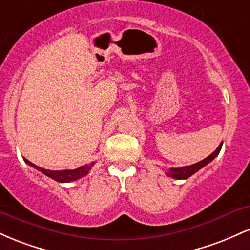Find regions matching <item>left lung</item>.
<instances>
[{
  "label": "left lung",
  "mask_w": 250,
  "mask_h": 250,
  "mask_svg": "<svg viewBox=\"0 0 250 250\" xmlns=\"http://www.w3.org/2000/svg\"><path fill=\"white\" fill-rule=\"evenodd\" d=\"M221 148H222V143L219 146V147L216 148V150L214 151V153H211L209 155L208 157H206V159H203L202 161L195 163V165H191V166H186V167H181V168H170L169 169L167 176L169 177H173V179H176V180H186L188 179V177H190L191 175L196 173V171H199L201 168H203L205 166H207L208 163H210L215 157L217 156L220 153Z\"/></svg>",
  "instance_id": "8db88e82"
}]
</instances>
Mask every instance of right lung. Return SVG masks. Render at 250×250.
<instances>
[{"label":"right lung","mask_w":250,"mask_h":250,"mask_svg":"<svg viewBox=\"0 0 250 250\" xmlns=\"http://www.w3.org/2000/svg\"><path fill=\"white\" fill-rule=\"evenodd\" d=\"M24 161L25 163H28L30 167H34L35 169H37V170L41 171V173L47 175V176L50 177V179L55 180L57 182H61V183L71 182V181H76L81 179V177L88 175L89 170H90L91 167L94 166V162H93L90 163V165H84L80 168L73 169V170H49V169H43L41 167H39V166L34 165V163L28 161L27 159H24Z\"/></svg>","instance_id":"1"}]
</instances>
